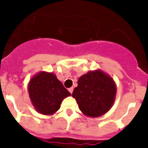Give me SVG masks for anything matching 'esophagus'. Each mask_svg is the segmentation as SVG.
Here are the masks:
<instances>
[{
    "label": "esophagus",
    "mask_w": 148,
    "mask_h": 148,
    "mask_svg": "<svg viewBox=\"0 0 148 148\" xmlns=\"http://www.w3.org/2000/svg\"><path fill=\"white\" fill-rule=\"evenodd\" d=\"M73 89H74V88H73V87H70V88H69V89H68V90H69V92H70V93H73Z\"/></svg>",
    "instance_id": "34e87169"
}]
</instances>
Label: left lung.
<instances>
[{"label":"left lung","mask_w":148,"mask_h":148,"mask_svg":"<svg viewBox=\"0 0 148 148\" xmlns=\"http://www.w3.org/2000/svg\"><path fill=\"white\" fill-rule=\"evenodd\" d=\"M116 95L114 80L101 70L82 75L73 92L83 114L92 118L108 113L114 104Z\"/></svg>","instance_id":"1"}]
</instances>
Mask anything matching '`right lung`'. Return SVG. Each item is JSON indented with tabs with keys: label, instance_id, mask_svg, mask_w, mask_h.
Listing matches in <instances>:
<instances>
[{
	"label": "right lung",
	"instance_id": "1",
	"mask_svg": "<svg viewBox=\"0 0 148 148\" xmlns=\"http://www.w3.org/2000/svg\"><path fill=\"white\" fill-rule=\"evenodd\" d=\"M28 92L35 110L43 115L54 114L59 110L62 101L71 95L54 73L45 71L32 77Z\"/></svg>",
	"mask_w": 148,
	"mask_h": 148
}]
</instances>
